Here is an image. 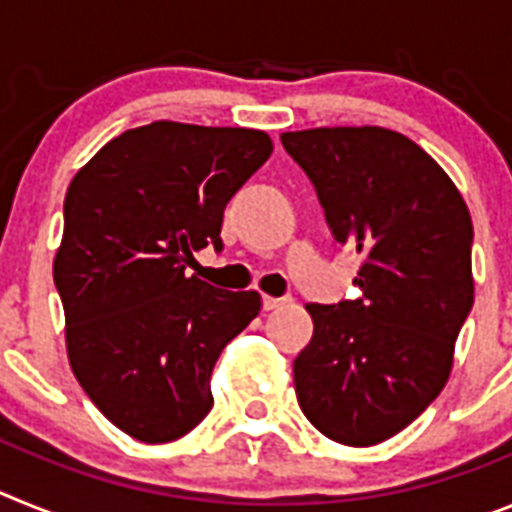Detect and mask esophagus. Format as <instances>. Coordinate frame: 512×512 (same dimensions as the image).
<instances>
[{
    "mask_svg": "<svg viewBox=\"0 0 512 512\" xmlns=\"http://www.w3.org/2000/svg\"><path fill=\"white\" fill-rule=\"evenodd\" d=\"M289 302V297H264V310H277Z\"/></svg>",
    "mask_w": 512,
    "mask_h": 512,
    "instance_id": "34e87169",
    "label": "esophagus"
}]
</instances>
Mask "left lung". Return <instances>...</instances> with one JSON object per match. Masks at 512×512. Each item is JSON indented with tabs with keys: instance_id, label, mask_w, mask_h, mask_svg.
Wrapping results in <instances>:
<instances>
[{
	"instance_id": "1",
	"label": "left lung",
	"mask_w": 512,
	"mask_h": 512,
	"mask_svg": "<svg viewBox=\"0 0 512 512\" xmlns=\"http://www.w3.org/2000/svg\"><path fill=\"white\" fill-rule=\"evenodd\" d=\"M282 146L318 192L330 233L364 256L359 300L307 305L295 359L302 413L343 446H374L438 397L474 305L472 217L449 174L395 130L312 128Z\"/></svg>"
}]
</instances>
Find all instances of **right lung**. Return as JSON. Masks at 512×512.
I'll return each mask as SVG.
<instances>
[{"label":"right lung","instance_id":"obj_1","mask_svg":"<svg viewBox=\"0 0 512 512\" xmlns=\"http://www.w3.org/2000/svg\"><path fill=\"white\" fill-rule=\"evenodd\" d=\"M264 130L158 120L112 138L71 179L53 282L74 377L143 443L182 438L212 408L217 356L261 310L259 292L187 277L223 248V212L271 156Z\"/></svg>","mask_w":512,"mask_h":512}]
</instances>
